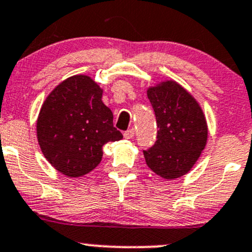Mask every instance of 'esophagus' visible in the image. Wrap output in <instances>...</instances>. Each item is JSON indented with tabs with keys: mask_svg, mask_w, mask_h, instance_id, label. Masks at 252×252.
<instances>
[{
	"mask_svg": "<svg viewBox=\"0 0 252 252\" xmlns=\"http://www.w3.org/2000/svg\"><path fill=\"white\" fill-rule=\"evenodd\" d=\"M134 135H135V130L134 129H129V130H126V131H124V134H123V136H124V139H132V137H134Z\"/></svg>",
	"mask_w": 252,
	"mask_h": 252,
	"instance_id": "1",
	"label": "esophagus"
}]
</instances>
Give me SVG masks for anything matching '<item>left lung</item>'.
Instances as JSON below:
<instances>
[{
    "mask_svg": "<svg viewBox=\"0 0 252 252\" xmlns=\"http://www.w3.org/2000/svg\"><path fill=\"white\" fill-rule=\"evenodd\" d=\"M147 95L158 134L156 143L143 151L146 164L162 178H179L191 170L206 147V117L196 99L171 80L149 87Z\"/></svg>",
    "mask_w": 252,
    "mask_h": 252,
    "instance_id": "8db88e82",
    "label": "left lung"
}]
</instances>
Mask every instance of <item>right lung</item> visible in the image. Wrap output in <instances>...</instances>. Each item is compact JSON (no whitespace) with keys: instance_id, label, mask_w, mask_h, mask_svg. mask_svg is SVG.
I'll return each mask as SVG.
<instances>
[{"instance_id":"1","label":"right lung","mask_w":252,"mask_h":252,"mask_svg":"<svg viewBox=\"0 0 252 252\" xmlns=\"http://www.w3.org/2000/svg\"><path fill=\"white\" fill-rule=\"evenodd\" d=\"M103 90L87 75L68 77L45 99L37 120L44 157L68 177H81L98 166L103 146L123 139L113 126Z\"/></svg>"}]
</instances>
